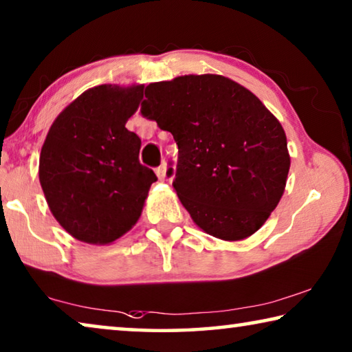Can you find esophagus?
Instances as JSON below:
<instances>
[{
    "label": "esophagus",
    "instance_id": "34e87169",
    "mask_svg": "<svg viewBox=\"0 0 352 352\" xmlns=\"http://www.w3.org/2000/svg\"><path fill=\"white\" fill-rule=\"evenodd\" d=\"M166 172H167V164L166 163H163L161 166L156 167V175H158L160 180H164Z\"/></svg>",
    "mask_w": 352,
    "mask_h": 352
}]
</instances>
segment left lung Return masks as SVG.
<instances>
[{
	"label": "left lung",
	"mask_w": 352,
	"mask_h": 352,
	"mask_svg": "<svg viewBox=\"0 0 352 352\" xmlns=\"http://www.w3.org/2000/svg\"><path fill=\"white\" fill-rule=\"evenodd\" d=\"M141 114L174 136L167 175L204 232L238 241L265 224L285 191L289 155L280 122L252 92L221 75H185L148 85Z\"/></svg>",
	"instance_id": "8db88e82"
}]
</instances>
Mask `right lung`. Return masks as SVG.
Returning <instances> with one entry per match:
<instances>
[{"label":"right lung","instance_id":"obj_1","mask_svg":"<svg viewBox=\"0 0 352 352\" xmlns=\"http://www.w3.org/2000/svg\"><path fill=\"white\" fill-rule=\"evenodd\" d=\"M142 97V85L92 87L50 128L38 180L56 221L80 241L109 244L126 233L156 182L139 163L141 139L125 128Z\"/></svg>","mask_w":352,"mask_h":352}]
</instances>
